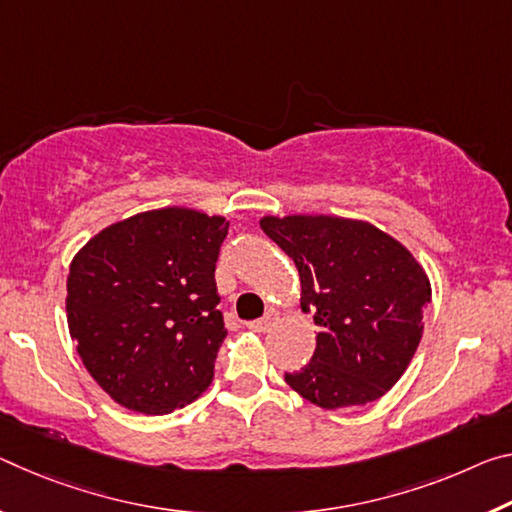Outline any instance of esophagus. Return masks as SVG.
Masks as SVG:
<instances>
[{"label": "esophagus", "mask_w": 512, "mask_h": 512, "mask_svg": "<svg viewBox=\"0 0 512 512\" xmlns=\"http://www.w3.org/2000/svg\"><path fill=\"white\" fill-rule=\"evenodd\" d=\"M273 321H275V316H273V314H266V316H262V319L250 321L248 328L253 330V332H266V330H269V328L273 326Z\"/></svg>", "instance_id": "34e87169"}]
</instances>
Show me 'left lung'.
I'll return each mask as SVG.
<instances>
[{"label": "left lung", "instance_id": "obj_1", "mask_svg": "<svg viewBox=\"0 0 512 512\" xmlns=\"http://www.w3.org/2000/svg\"><path fill=\"white\" fill-rule=\"evenodd\" d=\"M259 225L294 259L300 307L321 328L312 360L285 373L287 385L323 410L380 399L424 335L426 271L403 243L367 221L296 214L264 216Z\"/></svg>", "mask_w": 512, "mask_h": 512}]
</instances>
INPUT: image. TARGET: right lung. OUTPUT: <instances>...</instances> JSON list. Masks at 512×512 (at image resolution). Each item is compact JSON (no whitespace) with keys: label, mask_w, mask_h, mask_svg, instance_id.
Here are the masks:
<instances>
[{"label":"right lung","mask_w":512,"mask_h":512,"mask_svg":"<svg viewBox=\"0 0 512 512\" xmlns=\"http://www.w3.org/2000/svg\"><path fill=\"white\" fill-rule=\"evenodd\" d=\"M230 223L152 209L104 227L68 275V328L95 383L143 415H168L214 380L227 330L216 259Z\"/></svg>","instance_id":"obj_1"}]
</instances>
